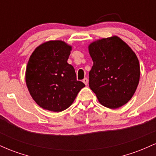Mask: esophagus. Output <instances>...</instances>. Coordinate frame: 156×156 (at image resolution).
Instances as JSON below:
<instances>
[{
	"label": "esophagus",
	"mask_w": 156,
	"mask_h": 156,
	"mask_svg": "<svg viewBox=\"0 0 156 156\" xmlns=\"http://www.w3.org/2000/svg\"><path fill=\"white\" fill-rule=\"evenodd\" d=\"M83 82L84 83V84H85V85H87V84H88V79H87V78H85L83 80Z\"/></svg>",
	"instance_id": "34e87169"
}]
</instances>
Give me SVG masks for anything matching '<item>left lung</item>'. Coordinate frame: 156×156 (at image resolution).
<instances>
[{"label": "left lung", "mask_w": 156, "mask_h": 156, "mask_svg": "<svg viewBox=\"0 0 156 156\" xmlns=\"http://www.w3.org/2000/svg\"><path fill=\"white\" fill-rule=\"evenodd\" d=\"M88 48L93 61L89 87L99 103L112 109L126 104L136 90L140 78L136 53L117 36L94 41Z\"/></svg>", "instance_id": "obj_1"}]
</instances>
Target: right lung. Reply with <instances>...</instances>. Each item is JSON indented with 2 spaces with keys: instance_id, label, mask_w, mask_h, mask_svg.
<instances>
[{
  "instance_id": "obj_1",
  "label": "right lung",
  "mask_w": 156,
  "mask_h": 156,
  "mask_svg": "<svg viewBox=\"0 0 156 156\" xmlns=\"http://www.w3.org/2000/svg\"><path fill=\"white\" fill-rule=\"evenodd\" d=\"M72 46L62 40L44 42L34 51L26 70L28 92L41 108L60 112L69 108L85 84L67 63Z\"/></svg>"
}]
</instances>
